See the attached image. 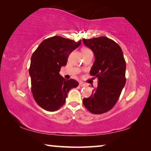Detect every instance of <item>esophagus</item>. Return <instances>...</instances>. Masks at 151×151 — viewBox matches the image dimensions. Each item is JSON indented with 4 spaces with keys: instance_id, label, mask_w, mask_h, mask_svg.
Wrapping results in <instances>:
<instances>
[{
    "instance_id": "esophagus-1",
    "label": "esophagus",
    "mask_w": 151,
    "mask_h": 151,
    "mask_svg": "<svg viewBox=\"0 0 151 151\" xmlns=\"http://www.w3.org/2000/svg\"><path fill=\"white\" fill-rule=\"evenodd\" d=\"M79 86H81V87H84V86H86V85L83 83H79Z\"/></svg>"
}]
</instances>
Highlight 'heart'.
Wrapping results in <instances>:
<instances>
[{
    "label": "heart",
    "instance_id": "heart-1",
    "mask_svg": "<svg viewBox=\"0 0 151 151\" xmlns=\"http://www.w3.org/2000/svg\"><path fill=\"white\" fill-rule=\"evenodd\" d=\"M84 49H87V48H84Z\"/></svg>",
    "mask_w": 151,
    "mask_h": 151
}]
</instances>
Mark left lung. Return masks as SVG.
<instances>
[{"label": "left lung", "mask_w": 151, "mask_h": 151, "mask_svg": "<svg viewBox=\"0 0 151 151\" xmlns=\"http://www.w3.org/2000/svg\"><path fill=\"white\" fill-rule=\"evenodd\" d=\"M94 53L95 60L90 70L98 78V86L91 96L83 99L85 108L93 114H103L112 109L126 83V62L120 46L106 37L83 39Z\"/></svg>", "instance_id": "left-lung-1"}]
</instances>
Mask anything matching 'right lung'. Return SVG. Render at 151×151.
I'll use <instances>...</instances> for the list:
<instances>
[{"label":"right lung","instance_id":"right-lung-1","mask_svg":"<svg viewBox=\"0 0 151 151\" xmlns=\"http://www.w3.org/2000/svg\"><path fill=\"white\" fill-rule=\"evenodd\" d=\"M81 42L55 36L43 40L32 54L29 68L32 93L37 103L46 111L59 109L70 89L78 85L74 79L64 78L59 72Z\"/></svg>","mask_w":151,"mask_h":151}]
</instances>
